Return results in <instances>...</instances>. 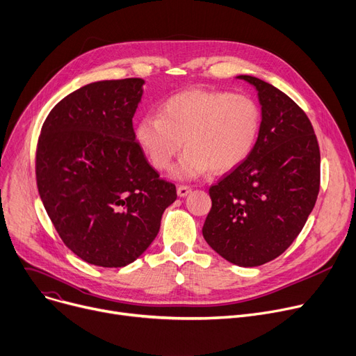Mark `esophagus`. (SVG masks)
I'll list each match as a JSON object with an SVG mask.
<instances>
[{"label": "esophagus", "mask_w": 356, "mask_h": 356, "mask_svg": "<svg viewBox=\"0 0 356 356\" xmlns=\"http://www.w3.org/2000/svg\"><path fill=\"white\" fill-rule=\"evenodd\" d=\"M192 192V187L191 186H179L177 187V195L180 196V197H186L188 193Z\"/></svg>", "instance_id": "obj_1"}]
</instances>
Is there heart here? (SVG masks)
<instances>
[{
  "label": "heart",
  "instance_id": "b5f03b06",
  "mask_svg": "<svg viewBox=\"0 0 356 356\" xmlns=\"http://www.w3.org/2000/svg\"><path fill=\"white\" fill-rule=\"evenodd\" d=\"M262 114L253 99L227 91L186 90L165 99L159 114H146L136 126V141L157 170H168L186 143L173 175L197 179L226 173L253 152Z\"/></svg>",
  "mask_w": 356,
  "mask_h": 356
}]
</instances>
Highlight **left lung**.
Wrapping results in <instances>:
<instances>
[{
    "label": "left lung",
    "instance_id": "left-lung-1",
    "mask_svg": "<svg viewBox=\"0 0 356 356\" xmlns=\"http://www.w3.org/2000/svg\"><path fill=\"white\" fill-rule=\"evenodd\" d=\"M257 91L262 124L252 154L209 188L207 245L227 262L253 268L285 252L316 203L321 153L305 111L275 86L238 76Z\"/></svg>",
    "mask_w": 356,
    "mask_h": 356
}]
</instances>
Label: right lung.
Here are the masks:
<instances>
[{
  "label": "right lung",
  "mask_w": 356,
  "mask_h": 356,
  "mask_svg": "<svg viewBox=\"0 0 356 356\" xmlns=\"http://www.w3.org/2000/svg\"><path fill=\"white\" fill-rule=\"evenodd\" d=\"M143 79L90 83L54 106L41 129L35 175L64 245L84 262L123 268L143 254L177 197L136 141Z\"/></svg>",
  "instance_id": "add662e5"
}]
</instances>
